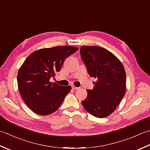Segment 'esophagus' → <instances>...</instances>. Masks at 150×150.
<instances>
[{
    "label": "esophagus",
    "instance_id": "esophagus-1",
    "mask_svg": "<svg viewBox=\"0 0 150 150\" xmlns=\"http://www.w3.org/2000/svg\"><path fill=\"white\" fill-rule=\"evenodd\" d=\"M71 87H72V89H73V90H77V89L79 88L78 87L75 86L74 85H71Z\"/></svg>",
    "mask_w": 150,
    "mask_h": 150
}]
</instances>
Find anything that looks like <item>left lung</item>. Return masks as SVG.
<instances>
[{
  "instance_id": "8db88e82",
  "label": "left lung",
  "mask_w": 150,
  "mask_h": 150,
  "mask_svg": "<svg viewBox=\"0 0 150 150\" xmlns=\"http://www.w3.org/2000/svg\"><path fill=\"white\" fill-rule=\"evenodd\" d=\"M80 53L89 75L98 79L93 90H87L82 105L92 116L105 118L115 110L125 93L124 66L112 52L98 46H82Z\"/></svg>"
}]
</instances>
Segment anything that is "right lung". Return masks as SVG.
Listing matches in <instances>:
<instances>
[{"instance_id":"add662e5","label":"right lung","mask_w":150,"mask_h":150,"mask_svg":"<svg viewBox=\"0 0 150 150\" xmlns=\"http://www.w3.org/2000/svg\"><path fill=\"white\" fill-rule=\"evenodd\" d=\"M78 49L71 46L39 49L23 62L17 73V84L23 101L34 113L48 115L60 107L71 87L49 80L60 71L66 58Z\"/></svg>"}]
</instances>
